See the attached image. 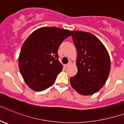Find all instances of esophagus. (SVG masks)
I'll list each match as a JSON object with an SVG mask.
<instances>
[{
	"instance_id": "obj_1",
	"label": "esophagus",
	"mask_w": 124,
	"mask_h": 124,
	"mask_svg": "<svg viewBox=\"0 0 124 124\" xmlns=\"http://www.w3.org/2000/svg\"><path fill=\"white\" fill-rule=\"evenodd\" d=\"M70 64H71V62H69V63H68V64H65V67H69V65H70Z\"/></svg>"
}]
</instances>
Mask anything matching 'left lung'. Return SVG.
<instances>
[{
	"label": "left lung",
	"instance_id": "1",
	"mask_svg": "<svg viewBox=\"0 0 124 124\" xmlns=\"http://www.w3.org/2000/svg\"><path fill=\"white\" fill-rule=\"evenodd\" d=\"M77 50L78 72L71 77L72 87L81 95H92L104 86L111 62L106 48L97 37L83 31H71Z\"/></svg>",
	"mask_w": 124,
	"mask_h": 124
}]
</instances>
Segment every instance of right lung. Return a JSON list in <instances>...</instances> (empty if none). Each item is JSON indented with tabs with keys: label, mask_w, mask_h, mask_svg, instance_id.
Returning a JSON list of instances; mask_svg holds the SVG:
<instances>
[{
	"label": "right lung",
	"mask_w": 124,
	"mask_h": 124,
	"mask_svg": "<svg viewBox=\"0 0 124 124\" xmlns=\"http://www.w3.org/2000/svg\"><path fill=\"white\" fill-rule=\"evenodd\" d=\"M70 36L68 30L46 27L36 30L26 39L20 51L18 65L30 88L43 91L54 83L63 68L59 61V47Z\"/></svg>",
	"instance_id": "add662e5"
}]
</instances>
